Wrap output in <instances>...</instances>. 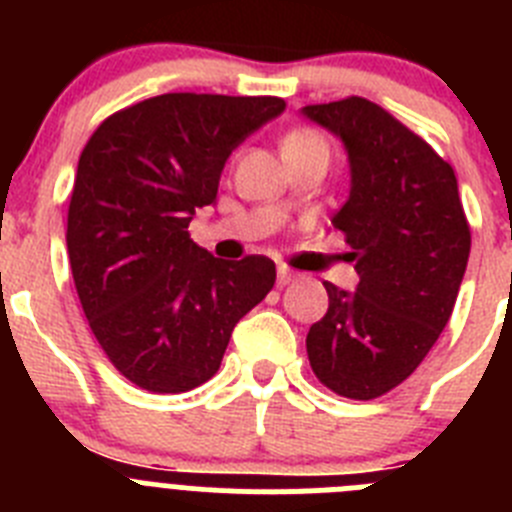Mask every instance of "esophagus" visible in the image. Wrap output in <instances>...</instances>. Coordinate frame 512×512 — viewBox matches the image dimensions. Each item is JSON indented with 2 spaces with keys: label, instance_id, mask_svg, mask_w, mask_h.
Here are the masks:
<instances>
[{
  "label": "esophagus",
  "instance_id": "1",
  "mask_svg": "<svg viewBox=\"0 0 512 512\" xmlns=\"http://www.w3.org/2000/svg\"><path fill=\"white\" fill-rule=\"evenodd\" d=\"M297 279V274L292 269H287V266H279L277 269V284L279 287H287V284H292Z\"/></svg>",
  "mask_w": 512,
  "mask_h": 512
}]
</instances>
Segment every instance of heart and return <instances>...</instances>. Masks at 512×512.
Masks as SVG:
<instances>
[{
    "label": "heart",
    "mask_w": 512,
    "mask_h": 512,
    "mask_svg": "<svg viewBox=\"0 0 512 512\" xmlns=\"http://www.w3.org/2000/svg\"><path fill=\"white\" fill-rule=\"evenodd\" d=\"M305 146H325V143L315 130L297 128L292 130V133H287V138L282 140V153L292 151V148H305Z\"/></svg>",
    "instance_id": "b5f03b06"
}]
</instances>
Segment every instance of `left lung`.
<instances>
[{
  "instance_id": "obj_1",
  "label": "left lung",
  "mask_w": 512,
  "mask_h": 512,
  "mask_svg": "<svg viewBox=\"0 0 512 512\" xmlns=\"http://www.w3.org/2000/svg\"><path fill=\"white\" fill-rule=\"evenodd\" d=\"M343 140L351 192L330 217L354 251L356 292L323 282L328 312L307 333L312 372L330 392L374 400L402 384L446 328L472 233L449 161L364 97L307 104Z\"/></svg>"
}]
</instances>
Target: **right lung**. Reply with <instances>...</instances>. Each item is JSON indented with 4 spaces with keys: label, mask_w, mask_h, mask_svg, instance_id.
<instances>
[{
    "label": "right lung",
    "mask_w": 512,
    "mask_h": 512,
    "mask_svg": "<svg viewBox=\"0 0 512 512\" xmlns=\"http://www.w3.org/2000/svg\"><path fill=\"white\" fill-rule=\"evenodd\" d=\"M279 97L174 92L99 125L69 202L71 274L94 338L122 377L179 395L220 369L235 323L274 287L266 256L215 259L189 238L233 148L277 117Z\"/></svg>",
    "instance_id": "right-lung-1"
}]
</instances>
